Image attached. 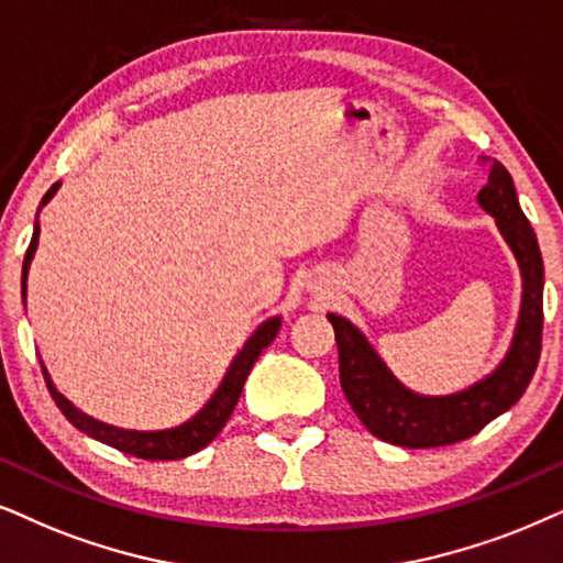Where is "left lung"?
I'll return each instance as SVG.
<instances>
[{"label": "left lung", "instance_id": "obj_1", "mask_svg": "<svg viewBox=\"0 0 563 563\" xmlns=\"http://www.w3.org/2000/svg\"><path fill=\"white\" fill-rule=\"evenodd\" d=\"M478 202L496 218L522 273V309L515 340L494 374L457 395H416L395 379L364 334L347 319L327 314L338 343L340 387L358 421L389 444L423 450L473 437L525 395L538 368L543 343V257L536 231L517 202L515 181L499 161L488 163V181L478 191Z\"/></svg>", "mask_w": 563, "mask_h": 563}]
</instances>
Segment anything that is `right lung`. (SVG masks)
Wrapping results in <instances>:
<instances>
[{
  "instance_id": "1",
  "label": "right lung",
  "mask_w": 563,
  "mask_h": 563,
  "mask_svg": "<svg viewBox=\"0 0 563 563\" xmlns=\"http://www.w3.org/2000/svg\"><path fill=\"white\" fill-rule=\"evenodd\" d=\"M56 189H59V184H54V187L46 191L44 199H41V205H38V212L48 202V199L56 195ZM38 233H41V229H38V220H35L31 246H27L25 262H23V301H25V290H27L25 288L27 267H31L35 246H38ZM277 330H280V317H273V319H267V322H262L257 327V332L246 340V345L241 347V353L233 358L229 374L223 376V382H220L218 393L210 397V402L205 405V408L199 410L191 421L176 426V429H166V431H126V429H117V426L96 421V418L85 416V412L77 410L75 405L69 402L62 393H56L52 376H48L46 368H44V379H46L48 393H52V397H54L56 408L64 412V418H67L75 429H80L82 433H88V437H92V439L103 441V444L113 446V450H119L124 454H134V457L181 460V457H189V454L199 452L202 446H208L210 441L218 437L220 429H223L225 421L231 418L233 408H236L241 389H244V382H246L249 372H252L254 361L260 358V353L265 351L269 343H273Z\"/></svg>"
}]
</instances>
